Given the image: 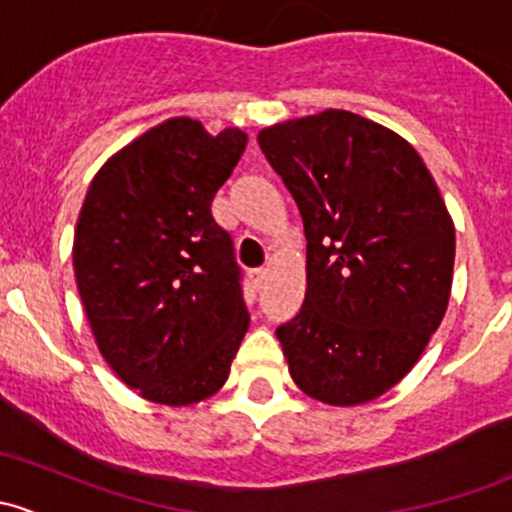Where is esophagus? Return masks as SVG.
Listing matches in <instances>:
<instances>
[{"instance_id": "esophagus-1", "label": "esophagus", "mask_w": 512, "mask_h": 512, "mask_svg": "<svg viewBox=\"0 0 512 512\" xmlns=\"http://www.w3.org/2000/svg\"><path fill=\"white\" fill-rule=\"evenodd\" d=\"M267 280V267H255V270H250V282L252 287L260 289L262 282Z\"/></svg>"}]
</instances>
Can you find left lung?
I'll list each match as a JSON object with an SVG mask.
<instances>
[{
    "label": "left lung",
    "mask_w": 512,
    "mask_h": 512,
    "mask_svg": "<svg viewBox=\"0 0 512 512\" xmlns=\"http://www.w3.org/2000/svg\"><path fill=\"white\" fill-rule=\"evenodd\" d=\"M257 143L307 237L304 304L275 332L289 374L324 404H366L409 374L446 314V203L414 146L356 113L277 123Z\"/></svg>",
    "instance_id": "1"
}]
</instances>
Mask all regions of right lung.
Wrapping results in <instances>:
<instances>
[{
  "label": "right lung",
  "instance_id": "obj_1",
  "mask_svg": "<svg viewBox=\"0 0 512 512\" xmlns=\"http://www.w3.org/2000/svg\"><path fill=\"white\" fill-rule=\"evenodd\" d=\"M247 136L170 118L108 158L74 235L103 359L143 399L188 406L225 384L250 324L230 232L213 218Z\"/></svg>",
  "mask_w": 512,
  "mask_h": 512
}]
</instances>
